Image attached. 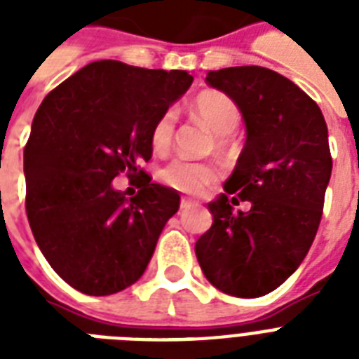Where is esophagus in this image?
Wrapping results in <instances>:
<instances>
[{"mask_svg":"<svg viewBox=\"0 0 359 359\" xmlns=\"http://www.w3.org/2000/svg\"><path fill=\"white\" fill-rule=\"evenodd\" d=\"M197 203L196 201H190V199H182L180 201V210H190V208H196Z\"/></svg>","mask_w":359,"mask_h":359,"instance_id":"esophagus-1","label":"esophagus"}]
</instances>
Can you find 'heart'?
<instances>
[{"label":"heart","instance_id":"b5f03b06","mask_svg":"<svg viewBox=\"0 0 359 359\" xmlns=\"http://www.w3.org/2000/svg\"><path fill=\"white\" fill-rule=\"evenodd\" d=\"M191 114L210 128L218 137V145L224 147L227 137L240 123V108L229 95L222 91H203L191 102ZM177 115L173 109L163 111L151 128V145L156 152L168 151L175 135ZM219 177V169L214 163L191 162L186 158H175L160 171V180L173 190L184 194H199Z\"/></svg>","mask_w":359,"mask_h":359}]
</instances>
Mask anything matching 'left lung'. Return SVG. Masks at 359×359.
<instances>
[{
    "label": "left lung",
    "mask_w": 359,
    "mask_h": 359,
    "mask_svg": "<svg viewBox=\"0 0 359 359\" xmlns=\"http://www.w3.org/2000/svg\"><path fill=\"white\" fill-rule=\"evenodd\" d=\"M245 123V145L225 191L208 203L212 227L196 242L205 278L225 294L259 298L296 272L323 218L332 177L328 126L317 102L264 67L210 70ZM233 201H248L245 213Z\"/></svg>",
    "instance_id": "1"
}]
</instances>
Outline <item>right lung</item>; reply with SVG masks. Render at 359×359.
I'll list each match as a JSON object with an SVG mask.
<instances>
[{"mask_svg":"<svg viewBox=\"0 0 359 359\" xmlns=\"http://www.w3.org/2000/svg\"><path fill=\"white\" fill-rule=\"evenodd\" d=\"M186 70L95 61L36 109L24 151L25 212L50 266L89 296L124 290L143 276L180 196L140 169L151 128L191 86ZM140 179L126 200L111 180Z\"/></svg>","mask_w":359,"mask_h":359,"instance_id":"right-lung-1","label":"right lung"}]
</instances>
